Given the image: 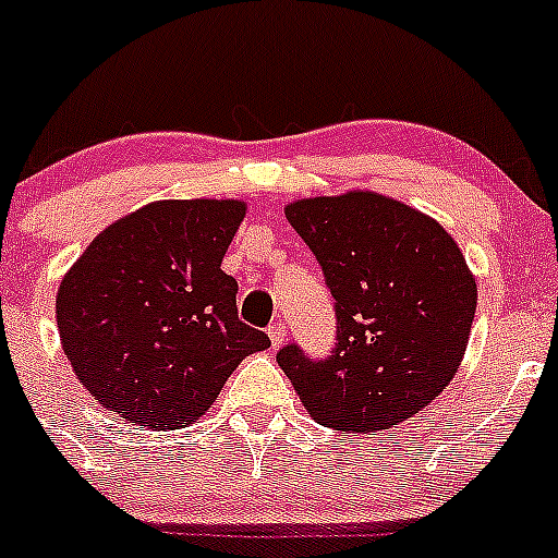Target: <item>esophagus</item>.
Instances as JSON below:
<instances>
[{
  "mask_svg": "<svg viewBox=\"0 0 558 558\" xmlns=\"http://www.w3.org/2000/svg\"><path fill=\"white\" fill-rule=\"evenodd\" d=\"M284 336H287L284 322H274V325L268 327V338H271V347H281V343H284Z\"/></svg>",
  "mask_w": 558,
  "mask_h": 558,
  "instance_id": "obj_1",
  "label": "esophagus"
}]
</instances>
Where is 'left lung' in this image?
I'll return each mask as SVG.
<instances>
[{"label":"left lung","mask_w":558,"mask_h":558,"mask_svg":"<svg viewBox=\"0 0 558 558\" xmlns=\"http://www.w3.org/2000/svg\"><path fill=\"white\" fill-rule=\"evenodd\" d=\"M336 298L338 343L277 363L306 411L343 433H381L433 403L457 376L478 287L451 233L389 195L349 191L284 206Z\"/></svg>","instance_id":"1"}]
</instances>
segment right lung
<instances>
[{
	"mask_svg": "<svg viewBox=\"0 0 558 558\" xmlns=\"http://www.w3.org/2000/svg\"><path fill=\"white\" fill-rule=\"evenodd\" d=\"M246 204L153 201L107 226L56 295L61 347L101 408L147 429L187 427L228 376L271 347L236 312L222 257Z\"/></svg>",
	"mask_w": 558,
	"mask_h": 558,
	"instance_id": "obj_1",
	"label": "right lung"
}]
</instances>
